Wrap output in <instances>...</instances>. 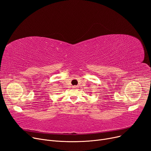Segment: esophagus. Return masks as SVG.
Instances as JSON below:
<instances>
[{"instance_id":"esophagus-1","label":"esophagus","mask_w":151,"mask_h":151,"mask_svg":"<svg viewBox=\"0 0 151 151\" xmlns=\"http://www.w3.org/2000/svg\"><path fill=\"white\" fill-rule=\"evenodd\" d=\"M73 89H77L78 87L76 86H73Z\"/></svg>"}]
</instances>
